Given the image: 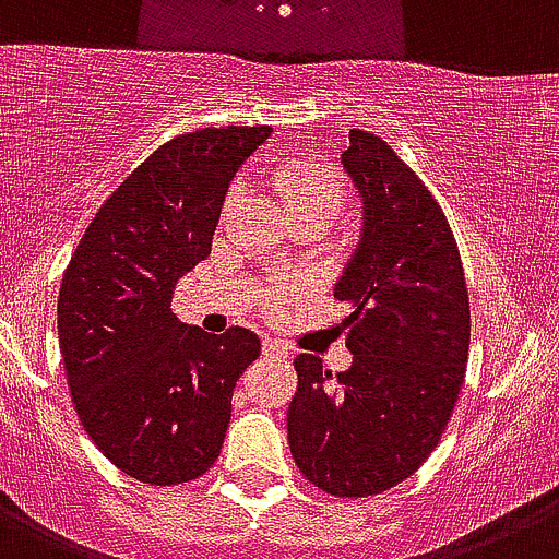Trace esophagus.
<instances>
[{"label":"esophagus","mask_w":559,"mask_h":559,"mask_svg":"<svg viewBox=\"0 0 559 559\" xmlns=\"http://www.w3.org/2000/svg\"><path fill=\"white\" fill-rule=\"evenodd\" d=\"M263 354L265 356H276V359H288V345L280 343L274 337H265L263 340Z\"/></svg>","instance_id":"1"}]
</instances>
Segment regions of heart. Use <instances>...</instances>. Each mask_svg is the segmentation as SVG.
Masks as SVG:
<instances>
[{
	"instance_id": "obj_1",
	"label": "heart",
	"mask_w": 559,
	"mask_h": 559,
	"mask_svg": "<svg viewBox=\"0 0 559 559\" xmlns=\"http://www.w3.org/2000/svg\"><path fill=\"white\" fill-rule=\"evenodd\" d=\"M274 189L290 214H321L332 219L345 203L348 183L334 167L316 162H288L274 173ZM238 203V189L227 197V211Z\"/></svg>"
}]
</instances>
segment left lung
I'll return each instance as SVG.
<instances>
[{
  "label": "left lung",
  "mask_w": 559,
  "mask_h": 559,
  "mask_svg": "<svg viewBox=\"0 0 559 559\" xmlns=\"http://www.w3.org/2000/svg\"><path fill=\"white\" fill-rule=\"evenodd\" d=\"M362 200V233L334 299L348 305V370L312 354L294 368L288 444L332 497L406 480L442 439L469 356V296L453 230L414 169L381 136L350 129L340 156Z\"/></svg>",
  "instance_id": "obj_1"
}]
</instances>
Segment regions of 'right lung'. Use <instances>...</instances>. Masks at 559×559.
Segmentation results:
<instances>
[{"mask_svg": "<svg viewBox=\"0 0 559 559\" xmlns=\"http://www.w3.org/2000/svg\"><path fill=\"white\" fill-rule=\"evenodd\" d=\"M269 126L175 136L84 230L57 299L73 406L95 448L151 486L205 475L222 453L238 376L260 337L209 334L173 312L180 276L211 254L225 194Z\"/></svg>", "mask_w": 559, "mask_h": 559, "instance_id": "obj_1", "label": "right lung"}]
</instances>
